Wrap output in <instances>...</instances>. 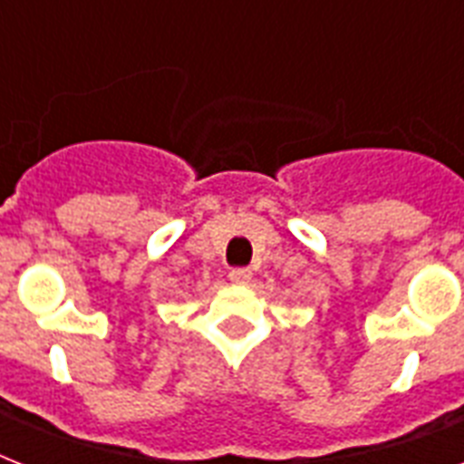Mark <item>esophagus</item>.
I'll return each instance as SVG.
<instances>
[{"label": "esophagus", "mask_w": 464, "mask_h": 464, "mask_svg": "<svg viewBox=\"0 0 464 464\" xmlns=\"http://www.w3.org/2000/svg\"><path fill=\"white\" fill-rule=\"evenodd\" d=\"M250 276H253V272L247 267H236L228 272V279H231L233 284H247L250 282Z\"/></svg>", "instance_id": "34e87169"}]
</instances>
